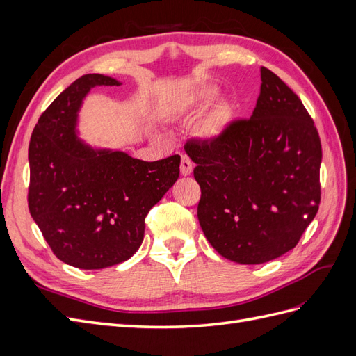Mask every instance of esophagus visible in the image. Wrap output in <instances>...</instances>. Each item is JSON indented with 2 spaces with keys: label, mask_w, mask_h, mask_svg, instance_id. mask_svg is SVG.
<instances>
[{
  "label": "esophagus",
  "mask_w": 356,
  "mask_h": 356,
  "mask_svg": "<svg viewBox=\"0 0 356 356\" xmlns=\"http://www.w3.org/2000/svg\"><path fill=\"white\" fill-rule=\"evenodd\" d=\"M191 170H193V161L190 160V157L182 156L181 157V174L187 177L191 174Z\"/></svg>",
  "instance_id": "1"
}]
</instances>
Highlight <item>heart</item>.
Listing matches in <instances>:
<instances>
[{"label":"heart","mask_w":356,"mask_h":356,"mask_svg":"<svg viewBox=\"0 0 356 356\" xmlns=\"http://www.w3.org/2000/svg\"><path fill=\"white\" fill-rule=\"evenodd\" d=\"M208 98H209V96L207 93H199V95H196L195 98L190 101V105L191 106H200V105L208 102ZM221 124H222L221 114L220 113H213L208 118L207 123H204V132H207L208 135H212V136L218 135L220 131H221Z\"/></svg>","instance_id":"obj_1"}]
</instances>
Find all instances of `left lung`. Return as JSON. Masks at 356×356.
Listing matches in <instances>:
<instances>
[{"label":"left lung","mask_w":356,"mask_h":356,"mask_svg":"<svg viewBox=\"0 0 356 356\" xmlns=\"http://www.w3.org/2000/svg\"><path fill=\"white\" fill-rule=\"evenodd\" d=\"M186 153L202 196L200 227L220 255L261 264L291 251L321 202V139L303 102L261 67L251 118L232 122Z\"/></svg>","instance_id":"obj_1"}]
</instances>
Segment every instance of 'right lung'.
I'll return each instance as SVG.
<instances>
[{"instance_id":"1","label":"right lung","mask_w":356,"mask_h":356,"mask_svg":"<svg viewBox=\"0 0 356 356\" xmlns=\"http://www.w3.org/2000/svg\"><path fill=\"white\" fill-rule=\"evenodd\" d=\"M120 86L102 74L75 80L41 114L29 143L28 208L60 261L84 270L129 260L145 217L179 177L178 154L157 161L95 149L75 134L84 96Z\"/></svg>"}]
</instances>
